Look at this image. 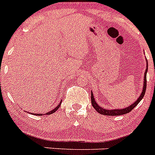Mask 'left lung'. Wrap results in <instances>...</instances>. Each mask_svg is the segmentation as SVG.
<instances>
[{"mask_svg": "<svg viewBox=\"0 0 155 155\" xmlns=\"http://www.w3.org/2000/svg\"><path fill=\"white\" fill-rule=\"evenodd\" d=\"M147 66L144 72L143 91H142L141 94H140V97L137 98V100L136 102H134V103L131 104L130 106L125 108V109H105V108L101 107V106H99V105L97 104V102H95V100H94V96H93L92 91H91V104H92V106L94 107V109H95L98 113L102 115H105V116H120V115H124L130 113L132 109H134V108L136 107V105H137V104L141 101L142 98H143V95H144L145 94V91H146V87H147Z\"/></svg>", "mask_w": 155, "mask_h": 155, "instance_id": "1", "label": "left lung"}]
</instances>
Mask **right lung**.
I'll return each instance as SVG.
<instances>
[{
    "mask_svg": "<svg viewBox=\"0 0 155 155\" xmlns=\"http://www.w3.org/2000/svg\"><path fill=\"white\" fill-rule=\"evenodd\" d=\"M61 102H62V101H61ZM61 102H60V104H59V105H57V107L54 108V109H53V110L50 111V112H48V113H46V115H50V114H52V113H55L56 111H57V109H58L59 108H60V106H61ZM31 114H33V115H37V116H42V114H36V113H31Z\"/></svg>",
    "mask_w": 155,
    "mask_h": 155,
    "instance_id": "obj_1",
    "label": "right lung"
}]
</instances>
